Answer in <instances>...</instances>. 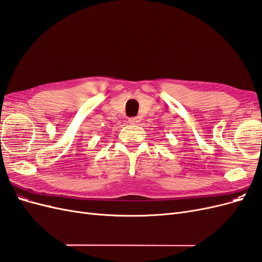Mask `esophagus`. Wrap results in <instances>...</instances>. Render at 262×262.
<instances>
[{
  "instance_id": "obj_1",
  "label": "esophagus",
  "mask_w": 262,
  "mask_h": 262,
  "mask_svg": "<svg viewBox=\"0 0 262 262\" xmlns=\"http://www.w3.org/2000/svg\"><path fill=\"white\" fill-rule=\"evenodd\" d=\"M129 122H130L131 124H137L138 122H140V118H138V117L130 118V119H129Z\"/></svg>"
}]
</instances>
